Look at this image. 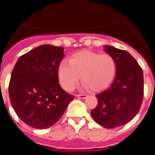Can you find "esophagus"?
Segmentation results:
<instances>
[{"label": "esophagus", "mask_w": 155, "mask_h": 155, "mask_svg": "<svg viewBox=\"0 0 155 155\" xmlns=\"http://www.w3.org/2000/svg\"><path fill=\"white\" fill-rule=\"evenodd\" d=\"M77 97L79 98H81V99H84V98H85L86 97H87V95H86L85 94H78Z\"/></svg>", "instance_id": "esophagus-1"}]
</instances>
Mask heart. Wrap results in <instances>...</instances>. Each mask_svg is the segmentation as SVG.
Returning <instances> with one entry per match:
<instances>
[{
	"label": "heart",
	"mask_w": 155,
	"mask_h": 155,
	"mask_svg": "<svg viewBox=\"0 0 155 155\" xmlns=\"http://www.w3.org/2000/svg\"><path fill=\"white\" fill-rule=\"evenodd\" d=\"M116 64L109 54L82 51L74 54L70 62L62 61L58 67V78L66 91L74 89L80 81L83 87L99 91L108 87L115 78Z\"/></svg>",
	"instance_id": "b5f03b06"
}]
</instances>
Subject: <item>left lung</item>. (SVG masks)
I'll use <instances>...</instances> for the list:
<instances>
[{
  "label": "left lung",
  "instance_id": "1",
  "mask_svg": "<svg viewBox=\"0 0 155 155\" xmlns=\"http://www.w3.org/2000/svg\"><path fill=\"white\" fill-rule=\"evenodd\" d=\"M104 48L116 61V77L108 88L96 94L98 105L91 115L100 126L113 129L127 124L139 112L143 97V75L130 53L112 46Z\"/></svg>",
  "mask_w": 155,
  "mask_h": 155
}]
</instances>
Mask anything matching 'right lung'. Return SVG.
Returning a JSON list of instances; mask_svg holds the SVG:
<instances>
[{
    "mask_svg": "<svg viewBox=\"0 0 155 155\" xmlns=\"http://www.w3.org/2000/svg\"><path fill=\"white\" fill-rule=\"evenodd\" d=\"M64 48L42 45L18 58L9 83L12 107L25 124L35 129L52 127L74 96L59 84L58 67Z\"/></svg>",
    "mask_w": 155,
    "mask_h": 155,
    "instance_id": "obj_1",
    "label": "right lung"
}]
</instances>
